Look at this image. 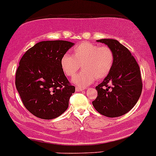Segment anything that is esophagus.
<instances>
[{
    "label": "esophagus",
    "instance_id": "esophagus-1",
    "mask_svg": "<svg viewBox=\"0 0 156 156\" xmlns=\"http://www.w3.org/2000/svg\"><path fill=\"white\" fill-rule=\"evenodd\" d=\"M76 91H82L84 89H82V88H79V87H78V86H77V87L76 88Z\"/></svg>",
    "mask_w": 156,
    "mask_h": 156
}]
</instances>
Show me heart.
<instances>
[{
	"label": "heart",
	"mask_w": 156,
	"mask_h": 156,
	"mask_svg": "<svg viewBox=\"0 0 156 156\" xmlns=\"http://www.w3.org/2000/svg\"><path fill=\"white\" fill-rule=\"evenodd\" d=\"M114 64V54L108 46H99L90 42H83L73 48V56L64 54L61 67L65 74L73 77L80 69L83 70L75 76L73 82L84 87L94 80H102L109 75Z\"/></svg>",
	"instance_id": "obj_1"
}]
</instances>
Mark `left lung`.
<instances>
[{
	"mask_svg": "<svg viewBox=\"0 0 156 156\" xmlns=\"http://www.w3.org/2000/svg\"><path fill=\"white\" fill-rule=\"evenodd\" d=\"M114 54L110 73L96 86L97 98L92 102L97 111L110 118L127 113L137 102L142 90L140 67L129 50L114 39H100Z\"/></svg>",
	"mask_w": 156,
	"mask_h": 156,
	"instance_id": "left-lung-1",
	"label": "left lung"
}]
</instances>
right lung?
I'll return each mask as SVG.
<instances>
[{
	"instance_id": "obj_1",
	"label": "right lung",
	"mask_w": 156,
	"mask_h": 156,
	"mask_svg": "<svg viewBox=\"0 0 156 156\" xmlns=\"http://www.w3.org/2000/svg\"><path fill=\"white\" fill-rule=\"evenodd\" d=\"M73 44L66 41H41L20 59L16 89L26 109L39 119H55L68 108L76 88L65 76L61 59Z\"/></svg>"
}]
</instances>
